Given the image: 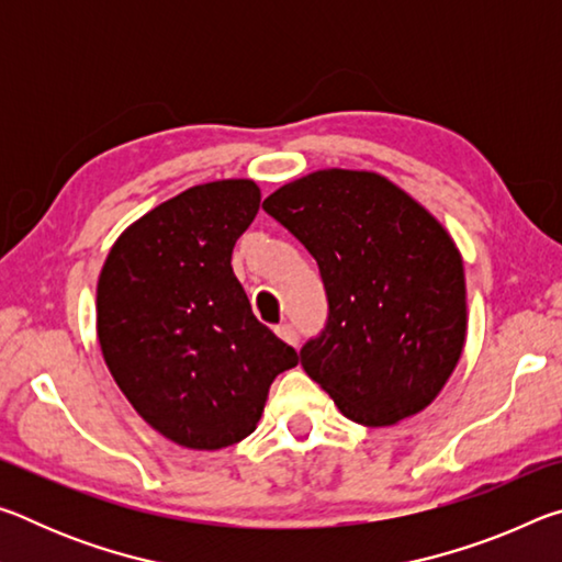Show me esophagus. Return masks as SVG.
Here are the masks:
<instances>
[{"label":"esophagus","mask_w":562,"mask_h":562,"mask_svg":"<svg viewBox=\"0 0 562 562\" xmlns=\"http://www.w3.org/2000/svg\"><path fill=\"white\" fill-rule=\"evenodd\" d=\"M274 331H278V337L280 339H284V341H288V345H292V347H297V341H300V335H297V329H294L292 325H280L278 329H274Z\"/></svg>","instance_id":"obj_1"}]
</instances>
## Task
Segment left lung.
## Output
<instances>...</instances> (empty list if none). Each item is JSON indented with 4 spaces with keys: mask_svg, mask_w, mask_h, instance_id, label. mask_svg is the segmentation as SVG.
<instances>
[{
    "mask_svg": "<svg viewBox=\"0 0 562 562\" xmlns=\"http://www.w3.org/2000/svg\"><path fill=\"white\" fill-rule=\"evenodd\" d=\"M319 265L329 315L300 349L339 412L392 426L429 406L465 345L463 260L436 217L372 170L327 168L265 198Z\"/></svg>",
    "mask_w": 562,
    "mask_h": 562,
    "instance_id": "obj_1",
    "label": "left lung"
}]
</instances>
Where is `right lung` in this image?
Instances as JSON below:
<instances>
[{
  "label": "right lung",
  "instance_id": "add662e5",
  "mask_svg": "<svg viewBox=\"0 0 562 562\" xmlns=\"http://www.w3.org/2000/svg\"><path fill=\"white\" fill-rule=\"evenodd\" d=\"M258 207L247 178L188 188L128 225L99 274L109 372L144 422L186 449L250 436L274 376L300 361L252 315L231 265Z\"/></svg>",
  "mask_w": 562,
  "mask_h": 562
}]
</instances>
